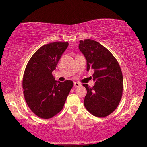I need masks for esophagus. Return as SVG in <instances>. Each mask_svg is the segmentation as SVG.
Instances as JSON below:
<instances>
[{
    "instance_id": "1",
    "label": "esophagus",
    "mask_w": 147,
    "mask_h": 147,
    "mask_svg": "<svg viewBox=\"0 0 147 147\" xmlns=\"http://www.w3.org/2000/svg\"><path fill=\"white\" fill-rule=\"evenodd\" d=\"M74 85L75 87H79V86H81V84H80V83H78V82H74Z\"/></svg>"
}]
</instances>
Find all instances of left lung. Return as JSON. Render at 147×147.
<instances>
[{
	"label": "left lung",
	"instance_id": "8db88e82",
	"mask_svg": "<svg viewBox=\"0 0 147 147\" xmlns=\"http://www.w3.org/2000/svg\"><path fill=\"white\" fill-rule=\"evenodd\" d=\"M79 49L87 61V71L94 70L95 84L87 90L84 106L97 117H106L113 112L122 95L123 78L121 69L113 55L98 42L92 39L80 41Z\"/></svg>",
	"mask_w": 147,
	"mask_h": 147
}]
</instances>
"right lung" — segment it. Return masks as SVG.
Masks as SVG:
<instances>
[{
	"label": "right lung",
	"mask_w": 147,
	"mask_h": 147,
	"mask_svg": "<svg viewBox=\"0 0 147 147\" xmlns=\"http://www.w3.org/2000/svg\"><path fill=\"white\" fill-rule=\"evenodd\" d=\"M68 42H54L39 48L29 59L23 79V94L31 111L48 119L63 108L74 82L55 80L52 71L56 69Z\"/></svg>",
	"instance_id": "right-lung-1"
}]
</instances>
